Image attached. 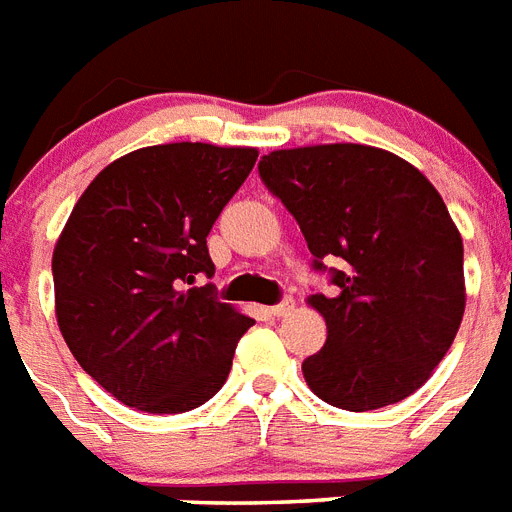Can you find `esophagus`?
<instances>
[{
	"instance_id": "1",
	"label": "esophagus",
	"mask_w": 512,
	"mask_h": 512,
	"mask_svg": "<svg viewBox=\"0 0 512 512\" xmlns=\"http://www.w3.org/2000/svg\"><path fill=\"white\" fill-rule=\"evenodd\" d=\"M294 299H283L281 304H276V307H270V312H273V315L276 317H289L291 312H294Z\"/></svg>"
}]
</instances>
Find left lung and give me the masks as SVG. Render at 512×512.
Segmentation results:
<instances>
[{"label":"left lung","mask_w":512,"mask_h":512,"mask_svg":"<svg viewBox=\"0 0 512 512\" xmlns=\"http://www.w3.org/2000/svg\"><path fill=\"white\" fill-rule=\"evenodd\" d=\"M268 190L296 218L336 296L312 294L328 341L304 359L309 390L330 406L372 411L409 398L453 346L466 309L463 239L422 171L359 143L273 150Z\"/></svg>","instance_id":"left-lung-1"}]
</instances>
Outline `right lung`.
Listing matches in <instances>:
<instances>
[{"label": "right lung", "mask_w": 512, "mask_h": 512, "mask_svg": "<svg viewBox=\"0 0 512 512\" xmlns=\"http://www.w3.org/2000/svg\"><path fill=\"white\" fill-rule=\"evenodd\" d=\"M257 148L166 143L111 161L72 208L54 247V309L80 367L124 406L182 414L229 377L252 325L205 289L208 234Z\"/></svg>", "instance_id": "add662e5"}]
</instances>
